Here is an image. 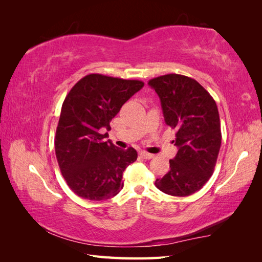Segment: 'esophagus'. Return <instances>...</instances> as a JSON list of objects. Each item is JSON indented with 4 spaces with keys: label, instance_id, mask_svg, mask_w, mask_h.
I'll return each instance as SVG.
<instances>
[{
    "label": "esophagus",
    "instance_id": "esophagus-1",
    "mask_svg": "<svg viewBox=\"0 0 262 262\" xmlns=\"http://www.w3.org/2000/svg\"><path fill=\"white\" fill-rule=\"evenodd\" d=\"M140 154H141V157H142L143 159H145V160H151V159L154 158L153 154L147 153V152H145V151H142Z\"/></svg>",
    "mask_w": 262,
    "mask_h": 262
}]
</instances>
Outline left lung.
<instances>
[{
  "label": "left lung",
  "mask_w": 262,
  "mask_h": 262,
  "mask_svg": "<svg viewBox=\"0 0 262 262\" xmlns=\"http://www.w3.org/2000/svg\"><path fill=\"white\" fill-rule=\"evenodd\" d=\"M161 100L165 124L176 129L178 153L170 171L155 186L177 197L200 190L215 169L222 133L219 109L199 83L185 75L166 74L148 81Z\"/></svg>",
  "instance_id": "1"
}]
</instances>
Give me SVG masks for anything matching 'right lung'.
<instances>
[{
    "label": "right lung",
    "mask_w": 262,
    "mask_h": 262,
    "mask_svg": "<svg viewBox=\"0 0 262 262\" xmlns=\"http://www.w3.org/2000/svg\"><path fill=\"white\" fill-rule=\"evenodd\" d=\"M144 86L138 80L89 74L66 96L55 136V153L71 190L89 200L116 196L122 172L137 159L136 149L104 141L110 121L128 99Z\"/></svg>",
    "instance_id": "add662e5"
}]
</instances>
